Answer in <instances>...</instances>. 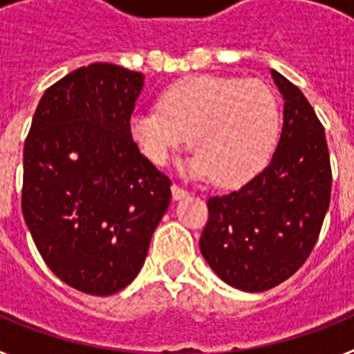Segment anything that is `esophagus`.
Masks as SVG:
<instances>
[{"instance_id": "esophagus-1", "label": "esophagus", "mask_w": 354, "mask_h": 354, "mask_svg": "<svg viewBox=\"0 0 354 354\" xmlns=\"http://www.w3.org/2000/svg\"><path fill=\"white\" fill-rule=\"evenodd\" d=\"M171 195H174L175 200H180L184 196H187V192L184 187H180L179 184H171Z\"/></svg>"}]
</instances>
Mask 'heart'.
I'll return each mask as SVG.
<instances>
[{
  "label": "heart",
  "mask_w": 354,
  "mask_h": 354,
  "mask_svg": "<svg viewBox=\"0 0 354 354\" xmlns=\"http://www.w3.org/2000/svg\"><path fill=\"white\" fill-rule=\"evenodd\" d=\"M129 131L149 161L165 165L186 143L187 174L234 186L257 175L280 136V104L259 80L202 74L170 84L158 108L138 109Z\"/></svg>",
  "instance_id": "1"
}]
</instances>
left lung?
Instances as JSON below:
<instances>
[{
  "mask_svg": "<svg viewBox=\"0 0 354 354\" xmlns=\"http://www.w3.org/2000/svg\"><path fill=\"white\" fill-rule=\"evenodd\" d=\"M286 99L270 165L237 192L207 200L200 252L218 277L246 292L286 282L317 243L330 205L331 167L321 120L301 90L271 71Z\"/></svg>",
  "mask_w": 354,
  "mask_h": 354,
  "instance_id": "left-lung-1",
  "label": "left lung"
}]
</instances>
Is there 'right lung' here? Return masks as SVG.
<instances>
[{
	"mask_svg": "<svg viewBox=\"0 0 354 354\" xmlns=\"http://www.w3.org/2000/svg\"><path fill=\"white\" fill-rule=\"evenodd\" d=\"M145 76L90 64L51 84L24 142L23 216L49 270L109 296L142 270L171 180L140 152L129 118Z\"/></svg>",
	"mask_w": 354,
	"mask_h": 354,
	"instance_id": "right-lung-1",
	"label": "right lung"
}]
</instances>
